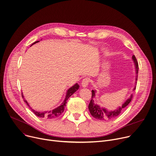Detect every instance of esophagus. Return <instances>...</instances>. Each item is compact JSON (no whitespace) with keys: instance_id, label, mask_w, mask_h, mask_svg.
Segmentation results:
<instances>
[{"instance_id":"obj_1","label":"esophagus","mask_w":156,"mask_h":156,"mask_svg":"<svg viewBox=\"0 0 156 156\" xmlns=\"http://www.w3.org/2000/svg\"><path fill=\"white\" fill-rule=\"evenodd\" d=\"M89 82H90L89 78H88V77L84 78V79L82 80V87H87V86L88 84H89Z\"/></svg>"}]
</instances>
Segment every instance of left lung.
Here are the masks:
<instances>
[{
  "label": "left lung",
  "mask_w": 156,
  "mask_h": 156,
  "mask_svg": "<svg viewBox=\"0 0 156 156\" xmlns=\"http://www.w3.org/2000/svg\"><path fill=\"white\" fill-rule=\"evenodd\" d=\"M132 59L134 62L135 64V69H136V80H137V74H138V70H139V67H138V63L137 61V59L134 55L133 56ZM136 89V87L134 88V90ZM95 95V90H92V99L90 101V103L89 105V110L90 111V114L93 117H94L96 119H98L99 120H105V119H113L116 116H118L122 111L129 104L130 101H131L133 98V95H131L129 98H128L126 101L123 103V104L121 106L118 107V108L113 111H108L105 108H101L94 102V97Z\"/></svg>",
  "instance_id": "obj_1"
}]
</instances>
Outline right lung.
<instances>
[{
    "label": "right lung",
    "instance_id": "obj_1",
    "mask_svg": "<svg viewBox=\"0 0 156 156\" xmlns=\"http://www.w3.org/2000/svg\"><path fill=\"white\" fill-rule=\"evenodd\" d=\"M39 42V41H35L34 43H33L31 45L35 44ZM79 88V85H78V83H76L75 85H74L73 86H72V87L71 88H69L67 92H66V98L64 100V101L62 103V104L59 106L58 107L55 108L54 110H50V111H44V112H37V111H35L33 109H32V108L30 107V106L29 105L28 103L27 102V101L25 99L24 97H23V94H22V96L23 98V101L27 103V105L30 107V110L35 114L37 116L40 117V118H47V119H53V118H57L59 116H60L64 112V108L66 105V103H67V100H68V98L70 97L74 92H76Z\"/></svg>",
    "mask_w": 156,
    "mask_h": 156
}]
</instances>
